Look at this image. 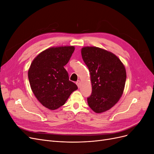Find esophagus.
<instances>
[{
    "label": "esophagus",
    "mask_w": 154,
    "mask_h": 154,
    "mask_svg": "<svg viewBox=\"0 0 154 154\" xmlns=\"http://www.w3.org/2000/svg\"><path fill=\"white\" fill-rule=\"evenodd\" d=\"M80 84H81V82H80V80H78V81H77V82H76V85H78V88H80Z\"/></svg>",
    "instance_id": "34e87169"
}]
</instances>
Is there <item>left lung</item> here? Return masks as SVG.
<instances>
[{
	"instance_id": "8db88e82",
	"label": "left lung",
	"mask_w": 154,
	"mask_h": 154,
	"mask_svg": "<svg viewBox=\"0 0 154 154\" xmlns=\"http://www.w3.org/2000/svg\"><path fill=\"white\" fill-rule=\"evenodd\" d=\"M81 53L92 84L88 105L96 113L104 112L117 103L123 94L127 78L125 66L117 56L100 48L83 47Z\"/></svg>"
}]
</instances>
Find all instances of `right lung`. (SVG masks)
<instances>
[{"label": "right lung", "instance_id": "right-lung-1", "mask_svg": "<svg viewBox=\"0 0 154 154\" xmlns=\"http://www.w3.org/2000/svg\"><path fill=\"white\" fill-rule=\"evenodd\" d=\"M74 49V46L50 48L32 60L28 70L30 86L36 99L47 109H58L78 89L75 83L69 81L64 68Z\"/></svg>", "mask_w": 154, "mask_h": 154}]
</instances>
